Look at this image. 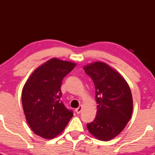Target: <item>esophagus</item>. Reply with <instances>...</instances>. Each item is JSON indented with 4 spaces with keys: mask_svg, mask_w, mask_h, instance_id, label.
Masks as SVG:
<instances>
[{
    "mask_svg": "<svg viewBox=\"0 0 155 155\" xmlns=\"http://www.w3.org/2000/svg\"><path fill=\"white\" fill-rule=\"evenodd\" d=\"M82 106H80V107H78L77 109H76V112L77 114H79L81 112H82Z\"/></svg>",
    "mask_w": 155,
    "mask_h": 155,
    "instance_id": "34e87169",
    "label": "esophagus"
}]
</instances>
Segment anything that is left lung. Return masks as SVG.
<instances>
[{
    "label": "left lung",
    "instance_id": "obj_1",
    "mask_svg": "<svg viewBox=\"0 0 155 155\" xmlns=\"http://www.w3.org/2000/svg\"><path fill=\"white\" fill-rule=\"evenodd\" d=\"M84 70L94 84L97 104L96 117L92 122L87 123V130L98 140H110L124 130L130 119V88L118 72L103 62L91 64Z\"/></svg>",
    "mask_w": 155,
    "mask_h": 155
}]
</instances>
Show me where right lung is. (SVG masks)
Instances as JSON below:
<instances>
[{
  "label": "right lung",
  "mask_w": 155,
  "mask_h": 155,
  "mask_svg": "<svg viewBox=\"0 0 155 155\" xmlns=\"http://www.w3.org/2000/svg\"><path fill=\"white\" fill-rule=\"evenodd\" d=\"M74 63L52 58L34 70L23 87L21 101L26 120L34 134L52 139L62 132L73 117L61 100L64 78Z\"/></svg>",
  "instance_id": "1"
}]
</instances>
